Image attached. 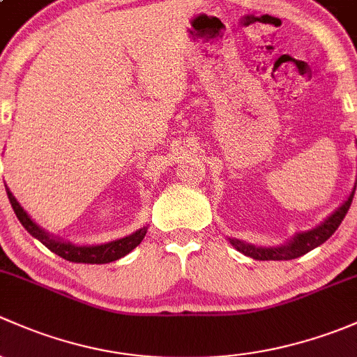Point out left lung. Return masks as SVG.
I'll use <instances>...</instances> for the list:
<instances>
[{"label": "left lung", "mask_w": 357, "mask_h": 357, "mask_svg": "<svg viewBox=\"0 0 357 357\" xmlns=\"http://www.w3.org/2000/svg\"><path fill=\"white\" fill-rule=\"evenodd\" d=\"M356 146H357V141H356ZM356 183H357V177H356L352 192L349 194L347 199H345L344 203L328 216V218L323 220L318 227L307 230V232L296 234L289 242H285V244L275 245V248L273 245L266 248V245L249 244V242L238 241V238H229V242L235 249H237L238 252H242L244 256H249V258L258 259V261H289V259L299 258V256L313 251L314 248H318V245H321L323 242L328 241V238L332 237V234L339 229V225L345 218V213H347L349 208H351L352 197H354Z\"/></svg>", "instance_id": "1"}]
</instances>
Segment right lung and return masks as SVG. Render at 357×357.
I'll return each mask as SVG.
<instances>
[{"label":"right lung","mask_w":357,"mask_h":357,"mask_svg":"<svg viewBox=\"0 0 357 357\" xmlns=\"http://www.w3.org/2000/svg\"><path fill=\"white\" fill-rule=\"evenodd\" d=\"M6 194H8L10 204H12L15 215L20 220V223L24 225V229L34 238H38L41 244L46 245L50 251H53L54 255H58L60 258L72 261V263H87V264H105L112 263L123 258L125 255L132 251V249L137 248L139 244L144 238L146 232H148V227H142V229L135 230L134 234L127 235V237L115 238V241L105 242V244H73L70 241H63V237H58V235L50 234L47 230H44L41 225L34 222V220L29 216V213L22 208L20 203L15 199V196L10 192V189L6 187Z\"/></svg>","instance_id":"1"}]
</instances>
